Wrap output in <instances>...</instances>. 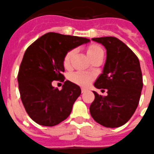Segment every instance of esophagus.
I'll use <instances>...</instances> for the list:
<instances>
[{
  "mask_svg": "<svg viewBox=\"0 0 154 154\" xmlns=\"http://www.w3.org/2000/svg\"><path fill=\"white\" fill-rule=\"evenodd\" d=\"M87 91V88H85V87H81V92H82V93L86 92Z\"/></svg>",
  "mask_w": 154,
  "mask_h": 154,
  "instance_id": "34e87169",
  "label": "esophagus"
}]
</instances>
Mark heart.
Segmentation results:
<instances>
[{"instance_id": "b5f03b06", "label": "heart", "mask_w": 154, "mask_h": 154, "mask_svg": "<svg viewBox=\"0 0 154 154\" xmlns=\"http://www.w3.org/2000/svg\"><path fill=\"white\" fill-rule=\"evenodd\" d=\"M74 53H75V51L71 50L66 54L64 58H63V65H64L65 67H68L70 66V60L74 56ZM87 54L88 57L91 60L93 57L98 56V55H103V51L98 45H91L87 48ZM93 78H94V76L92 74L81 71L76 72L71 76L72 81L81 86H87L91 83Z\"/></svg>"}]
</instances>
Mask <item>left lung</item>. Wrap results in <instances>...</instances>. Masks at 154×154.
Wrapping results in <instances>:
<instances>
[{
	"label": "left lung",
	"instance_id": "obj_1",
	"mask_svg": "<svg viewBox=\"0 0 154 154\" xmlns=\"http://www.w3.org/2000/svg\"><path fill=\"white\" fill-rule=\"evenodd\" d=\"M92 41L101 44L106 50L103 73L94 87L106 89L107 95L103 97L93 91L95 99L90 112L94 120L103 127H121L131 119L139 103L143 88L139 59L114 37H96Z\"/></svg>",
	"mask_w": 154,
	"mask_h": 154
}]
</instances>
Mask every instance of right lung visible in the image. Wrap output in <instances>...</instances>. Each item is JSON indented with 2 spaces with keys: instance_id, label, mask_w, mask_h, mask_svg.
Returning a JSON list of instances; mask_svg holds the SVG:
<instances>
[{
  "instance_id": "1",
  "label": "right lung",
  "mask_w": 154,
  "mask_h": 154,
  "mask_svg": "<svg viewBox=\"0 0 154 154\" xmlns=\"http://www.w3.org/2000/svg\"><path fill=\"white\" fill-rule=\"evenodd\" d=\"M89 41L85 37L50 32L26 50L17 81L23 106L37 124L53 127L70 114L74 102L81 94L80 87L66 80L59 91L52 86V81L64 80L66 54Z\"/></svg>"
}]
</instances>
